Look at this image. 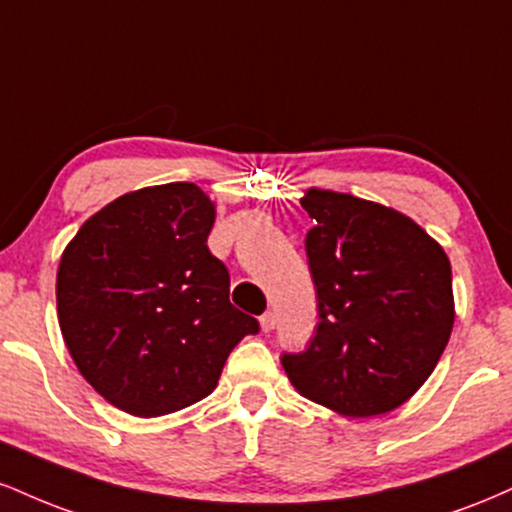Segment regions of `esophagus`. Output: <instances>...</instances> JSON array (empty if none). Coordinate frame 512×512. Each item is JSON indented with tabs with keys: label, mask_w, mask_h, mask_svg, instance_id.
Masks as SVG:
<instances>
[{
	"label": "esophagus",
	"mask_w": 512,
	"mask_h": 512,
	"mask_svg": "<svg viewBox=\"0 0 512 512\" xmlns=\"http://www.w3.org/2000/svg\"><path fill=\"white\" fill-rule=\"evenodd\" d=\"M260 327H262V332H272L276 327V315L274 313H264L260 317Z\"/></svg>",
	"instance_id": "1"
}]
</instances>
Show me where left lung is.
I'll return each instance as SVG.
<instances>
[{
	"mask_svg": "<svg viewBox=\"0 0 512 512\" xmlns=\"http://www.w3.org/2000/svg\"><path fill=\"white\" fill-rule=\"evenodd\" d=\"M305 236L317 293L308 351L281 358L310 402L351 419L402 407L426 383L455 325L443 245L402 211L310 187Z\"/></svg>",
	"mask_w": 512,
	"mask_h": 512,
	"instance_id": "1",
	"label": "left lung"
}]
</instances>
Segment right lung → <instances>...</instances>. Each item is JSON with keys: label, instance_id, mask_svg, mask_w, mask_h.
<instances>
[{"label": "right lung", "instance_id": "obj_1", "mask_svg": "<svg viewBox=\"0 0 512 512\" xmlns=\"http://www.w3.org/2000/svg\"><path fill=\"white\" fill-rule=\"evenodd\" d=\"M216 204L166 182L88 216L57 267V320L74 366L113 407L163 416L214 392L255 317L228 301V269L207 248Z\"/></svg>", "mask_w": 512, "mask_h": 512}]
</instances>
